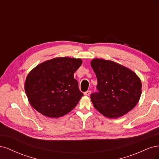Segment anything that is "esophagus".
I'll list each match as a JSON object with an SVG mask.
<instances>
[{
    "label": "esophagus",
    "instance_id": "obj_1",
    "mask_svg": "<svg viewBox=\"0 0 159 159\" xmlns=\"http://www.w3.org/2000/svg\"><path fill=\"white\" fill-rule=\"evenodd\" d=\"M90 94H91V91H90V90H88V91H85V92H84V95H85L88 96V95H89Z\"/></svg>",
    "mask_w": 159,
    "mask_h": 159
}]
</instances>
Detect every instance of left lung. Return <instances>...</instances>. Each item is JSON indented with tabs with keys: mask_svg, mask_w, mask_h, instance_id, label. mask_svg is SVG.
Wrapping results in <instances>:
<instances>
[{
	"mask_svg": "<svg viewBox=\"0 0 159 159\" xmlns=\"http://www.w3.org/2000/svg\"><path fill=\"white\" fill-rule=\"evenodd\" d=\"M91 66L98 80L97 89L90 98L94 107L109 118L121 117L139 102L142 84L137 74L121 64L95 58Z\"/></svg>",
	"mask_w": 159,
	"mask_h": 159,
	"instance_id": "obj_1",
	"label": "left lung"
}]
</instances>
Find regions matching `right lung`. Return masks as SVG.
<instances>
[{"label": "right lung", "mask_w": 159, "mask_h": 159, "mask_svg": "<svg viewBox=\"0 0 159 159\" xmlns=\"http://www.w3.org/2000/svg\"><path fill=\"white\" fill-rule=\"evenodd\" d=\"M81 59L56 57L35 67L26 77L25 92L30 104L44 116L58 118L73 109L84 95L74 74Z\"/></svg>", "instance_id": "right-lung-1"}]
</instances>
